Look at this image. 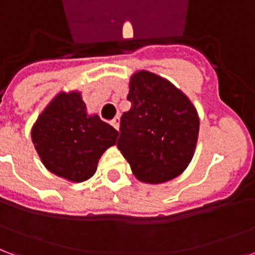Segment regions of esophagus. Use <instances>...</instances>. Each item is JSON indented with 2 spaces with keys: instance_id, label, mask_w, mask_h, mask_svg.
Returning a JSON list of instances; mask_svg holds the SVG:
<instances>
[{
  "instance_id": "obj_1",
  "label": "esophagus",
  "mask_w": 255,
  "mask_h": 255,
  "mask_svg": "<svg viewBox=\"0 0 255 255\" xmlns=\"http://www.w3.org/2000/svg\"><path fill=\"white\" fill-rule=\"evenodd\" d=\"M110 124H112V126H113V128H114V129H116V130L120 129V117H116V118H114L113 121L110 122Z\"/></svg>"
}]
</instances>
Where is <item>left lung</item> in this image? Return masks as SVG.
<instances>
[{
  "instance_id": "8db88e82",
  "label": "left lung",
  "mask_w": 255,
  "mask_h": 255,
  "mask_svg": "<svg viewBox=\"0 0 255 255\" xmlns=\"http://www.w3.org/2000/svg\"><path fill=\"white\" fill-rule=\"evenodd\" d=\"M128 100L131 108L122 114L117 147L133 174L147 183L175 178L194 154L195 108L174 85L145 70L131 77Z\"/></svg>"
}]
</instances>
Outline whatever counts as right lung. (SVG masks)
I'll list each match as a JSON object with an SVG mask.
<instances>
[{
  "label": "right lung",
  "mask_w": 255,
  "mask_h": 255,
  "mask_svg": "<svg viewBox=\"0 0 255 255\" xmlns=\"http://www.w3.org/2000/svg\"><path fill=\"white\" fill-rule=\"evenodd\" d=\"M117 137L113 126L86 114L77 92L58 94L31 130L34 147L47 170L73 182L86 181L96 173L98 159Z\"/></svg>",
  "instance_id": "add662e5"
}]
</instances>
